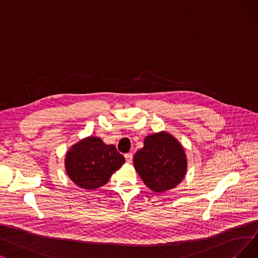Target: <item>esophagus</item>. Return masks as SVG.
<instances>
[{"mask_svg":"<svg viewBox=\"0 0 258 258\" xmlns=\"http://www.w3.org/2000/svg\"><path fill=\"white\" fill-rule=\"evenodd\" d=\"M125 158H126V161H127L128 163H131V162H132V158H133V154H132L131 152L126 153V154H125Z\"/></svg>","mask_w":258,"mask_h":258,"instance_id":"34e87169","label":"esophagus"}]
</instances>
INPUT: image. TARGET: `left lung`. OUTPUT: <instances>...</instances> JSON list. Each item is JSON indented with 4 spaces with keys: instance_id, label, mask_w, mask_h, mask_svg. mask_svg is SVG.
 <instances>
[{
    "instance_id": "obj_1",
    "label": "left lung",
    "mask_w": 258,
    "mask_h": 258,
    "mask_svg": "<svg viewBox=\"0 0 258 258\" xmlns=\"http://www.w3.org/2000/svg\"><path fill=\"white\" fill-rule=\"evenodd\" d=\"M133 163L146 186L157 192L176 187L187 168L181 144L166 132L146 137L144 147L137 151Z\"/></svg>"
}]
</instances>
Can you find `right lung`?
I'll return each instance as SVG.
<instances>
[{
	"label": "right lung",
	"mask_w": 258,
	"mask_h": 258,
	"mask_svg": "<svg viewBox=\"0 0 258 258\" xmlns=\"http://www.w3.org/2000/svg\"><path fill=\"white\" fill-rule=\"evenodd\" d=\"M123 163L125 158L114 145H107L99 138L90 137L68 151L66 169L76 185L93 190L105 185Z\"/></svg>",
	"instance_id": "right-lung-1"
}]
</instances>
